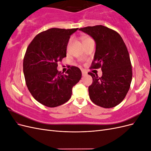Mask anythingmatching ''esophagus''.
Here are the masks:
<instances>
[{"mask_svg": "<svg viewBox=\"0 0 151 151\" xmlns=\"http://www.w3.org/2000/svg\"><path fill=\"white\" fill-rule=\"evenodd\" d=\"M82 74H83V76H86L88 75V73H87L84 70H82Z\"/></svg>", "mask_w": 151, "mask_h": 151, "instance_id": "obj_1", "label": "esophagus"}]
</instances>
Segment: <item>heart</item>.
<instances>
[{
    "label": "heart",
    "instance_id": "1",
    "mask_svg": "<svg viewBox=\"0 0 151 151\" xmlns=\"http://www.w3.org/2000/svg\"><path fill=\"white\" fill-rule=\"evenodd\" d=\"M91 40H93L92 38H91L90 37H88V36H84V37L82 38V42H83V45L86 43H88Z\"/></svg>",
    "mask_w": 151,
    "mask_h": 151
}]
</instances>
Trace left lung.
I'll use <instances>...</instances> for the list:
<instances>
[{
	"instance_id": "obj_1",
	"label": "left lung",
	"mask_w": 151,
	"mask_h": 151,
	"mask_svg": "<svg viewBox=\"0 0 151 151\" xmlns=\"http://www.w3.org/2000/svg\"><path fill=\"white\" fill-rule=\"evenodd\" d=\"M79 30L95 41L96 52L91 68L101 67L103 72L101 77L88 73L93 80L88 88L89 98L98 106L115 107L126 96L132 79L130 58L126 45L116 31L106 26H88Z\"/></svg>"
}]
</instances>
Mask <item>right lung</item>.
Returning <instances> with one entry per match:
<instances>
[{
    "instance_id": "add662e5",
    "label": "right lung",
    "mask_w": 151,
    "mask_h": 151,
    "mask_svg": "<svg viewBox=\"0 0 151 151\" xmlns=\"http://www.w3.org/2000/svg\"><path fill=\"white\" fill-rule=\"evenodd\" d=\"M78 29L51 28L36 35L26 50L23 60L26 84L36 101L48 107L68 101L72 88L80 81L78 67H70L62 74L58 62L66 57L70 36Z\"/></svg>"
}]
</instances>
